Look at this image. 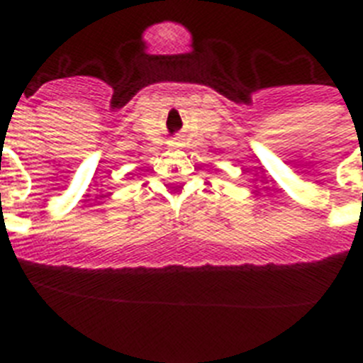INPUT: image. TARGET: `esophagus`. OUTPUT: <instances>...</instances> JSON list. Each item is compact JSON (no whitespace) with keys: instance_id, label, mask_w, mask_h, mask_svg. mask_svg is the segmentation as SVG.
<instances>
[{"instance_id":"esophagus-1","label":"esophagus","mask_w":363,"mask_h":363,"mask_svg":"<svg viewBox=\"0 0 363 363\" xmlns=\"http://www.w3.org/2000/svg\"><path fill=\"white\" fill-rule=\"evenodd\" d=\"M171 145H172V147H176V145H178V143H176V142H171Z\"/></svg>"}]
</instances>
